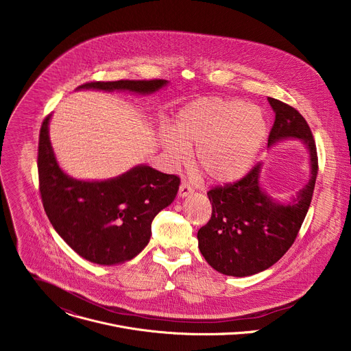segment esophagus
<instances>
[{
  "label": "esophagus",
  "mask_w": 351,
  "mask_h": 351,
  "mask_svg": "<svg viewBox=\"0 0 351 351\" xmlns=\"http://www.w3.org/2000/svg\"><path fill=\"white\" fill-rule=\"evenodd\" d=\"M190 194H193V187L190 184H187L186 182H182L180 186H179V197L184 198V197H187Z\"/></svg>",
  "instance_id": "1"
}]
</instances>
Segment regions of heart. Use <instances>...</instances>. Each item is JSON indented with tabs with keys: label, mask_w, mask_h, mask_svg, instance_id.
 Instances as JSON below:
<instances>
[{
	"label": "heart",
	"mask_w": 351,
	"mask_h": 351,
	"mask_svg": "<svg viewBox=\"0 0 351 351\" xmlns=\"http://www.w3.org/2000/svg\"><path fill=\"white\" fill-rule=\"evenodd\" d=\"M268 136L263 111L243 99L202 97L186 104L175 118V130L162 132L167 157L176 165L195 147V165L215 184L241 179L257 160Z\"/></svg>",
	"instance_id": "obj_1"
}]
</instances>
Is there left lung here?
<instances>
[{"label":"left lung","instance_id":"obj_1","mask_svg":"<svg viewBox=\"0 0 351 351\" xmlns=\"http://www.w3.org/2000/svg\"><path fill=\"white\" fill-rule=\"evenodd\" d=\"M275 122L268 147L285 140H302L310 160V179L289 202H278L261 187L263 164L243 179L210 190L213 215L197 232L206 261L228 276H250L278 263L294 243L307 215L318 173L317 147L306 119L293 107L268 97Z\"/></svg>","mask_w":351,"mask_h":351}]
</instances>
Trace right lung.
<instances>
[{"label":"right lung","mask_w":351,"mask_h":351,"mask_svg":"<svg viewBox=\"0 0 351 351\" xmlns=\"http://www.w3.org/2000/svg\"><path fill=\"white\" fill-rule=\"evenodd\" d=\"M168 80L91 82L76 90L153 94ZM48 115L40 129L38 182L45 214L64 241L84 260L118 265L134 258L152 237L154 217L175 199L180 179L136 165L106 180H79L62 171L49 141Z\"/></svg>","instance_id":"1"}]
</instances>
